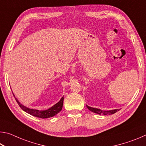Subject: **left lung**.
Instances as JSON below:
<instances>
[{
	"instance_id": "1",
	"label": "left lung",
	"mask_w": 146,
	"mask_h": 146,
	"mask_svg": "<svg viewBox=\"0 0 146 146\" xmlns=\"http://www.w3.org/2000/svg\"><path fill=\"white\" fill-rule=\"evenodd\" d=\"M87 106V108H88V110L91 111H92L93 113H97V114L98 115H112V114H114V113H117V111H118L120 109H116V110H109V111H104V110H101L100 109H98V108H91L90 107V106H88L86 105Z\"/></svg>"
}]
</instances>
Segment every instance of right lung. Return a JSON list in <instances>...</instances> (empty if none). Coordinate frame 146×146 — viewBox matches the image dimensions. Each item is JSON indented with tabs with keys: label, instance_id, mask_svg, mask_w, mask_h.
Returning <instances> with one entry per match:
<instances>
[{
	"label": "right lung",
	"instance_id": "add662e5",
	"mask_svg": "<svg viewBox=\"0 0 146 146\" xmlns=\"http://www.w3.org/2000/svg\"><path fill=\"white\" fill-rule=\"evenodd\" d=\"M13 96L15 97L14 94ZM15 98L17 103L19 104L20 107H21L22 110H24V111L29 113V115H31L32 116H34V117H38L40 118H48L54 117V116L56 115L57 113L60 112L62 110V109L64 101V97H62L60 98V100H59L57 103L55 104V105H53L52 107L49 108L46 110L40 111L38 110H35V109H30L29 108H27L26 106L22 104L16 97H15Z\"/></svg>",
	"mask_w": 146,
	"mask_h": 146
}]
</instances>
